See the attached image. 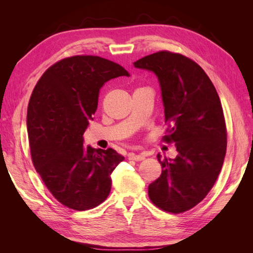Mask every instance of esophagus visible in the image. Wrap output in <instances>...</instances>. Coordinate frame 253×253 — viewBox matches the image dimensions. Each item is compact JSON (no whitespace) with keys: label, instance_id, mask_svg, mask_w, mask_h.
I'll return each mask as SVG.
<instances>
[{"label":"esophagus","instance_id":"34e87169","mask_svg":"<svg viewBox=\"0 0 253 253\" xmlns=\"http://www.w3.org/2000/svg\"><path fill=\"white\" fill-rule=\"evenodd\" d=\"M144 154H136V153H129L128 154V160L131 161H136V162H139V161L144 160Z\"/></svg>","mask_w":253,"mask_h":253}]
</instances>
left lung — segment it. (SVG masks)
<instances>
[{
	"label": "left lung",
	"instance_id": "obj_1",
	"mask_svg": "<svg viewBox=\"0 0 253 253\" xmlns=\"http://www.w3.org/2000/svg\"><path fill=\"white\" fill-rule=\"evenodd\" d=\"M158 77L168 136L177 157L162 159V174L149 185L151 201L181 213L201 202L215 184L226 153V126L221 100L208 75L181 54L161 51L133 63Z\"/></svg>",
	"mask_w": 253,
	"mask_h": 253
}]
</instances>
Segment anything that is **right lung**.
<instances>
[{
	"instance_id": "obj_1",
	"label": "right lung",
	"mask_w": 253,
	"mask_h": 253,
	"mask_svg": "<svg viewBox=\"0 0 253 253\" xmlns=\"http://www.w3.org/2000/svg\"><path fill=\"white\" fill-rule=\"evenodd\" d=\"M121 76L129 74L114 62L73 56L47 69L31 94L27 130L32 163L56 200L73 210L103 202L111 191L112 171L125 159L111 148L84 146L100 89Z\"/></svg>"
}]
</instances>
